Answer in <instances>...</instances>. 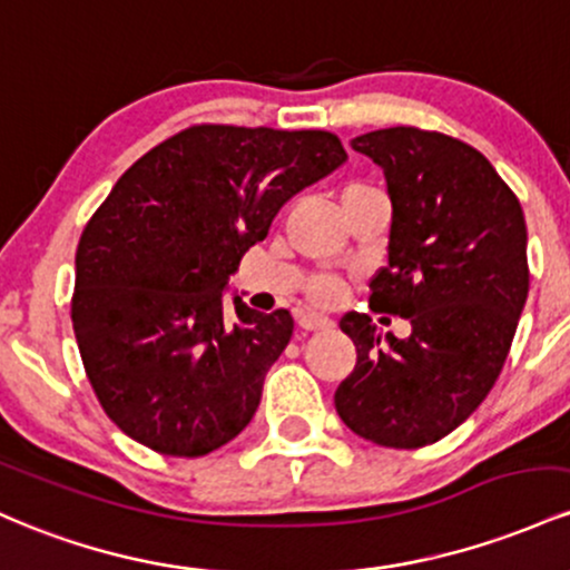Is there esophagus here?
I'll return each mask as SVG.
<instances>
[{"instance_id": "obj_1", "label": "esophagus", "mask_w": 570, "mask_h": 570, "mask_svg": "<svg viewBox=\"0 0 570 570\" xmlns=\"http://www.w3.org/2000/svg\"><path fill=\"white\" fill-rule=\"evenodd\" d=\"M298 325H302L304 331H328L331 325H334V320H328L325 315H315V312H309V315L298 317Z\"/></svg>"}]
</instances>
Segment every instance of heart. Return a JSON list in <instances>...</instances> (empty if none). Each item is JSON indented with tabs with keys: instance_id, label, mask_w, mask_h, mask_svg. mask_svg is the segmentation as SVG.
I'll return each instance as SVG.
<instances>
[{
	"instance_id": "obj_1",
	"label": "heart",
	"mask_w": 570,
	"mask_h": 570,
	"mask_svg": "<svg viewBox=\"0 0 570 570\" xmlns=\"http://www.w3.org/2000/svg\"><path fill=\"white\" fill-rule=\"evenodd\" d=\"M363 190H371V188L363 183H350L347 188H344L342 196L363 194ZM338 293H342V287H338V279H334V277H315L309 283V296L315 298L317 304H334L338 298Z\"/></svg>"
}]
</instances>
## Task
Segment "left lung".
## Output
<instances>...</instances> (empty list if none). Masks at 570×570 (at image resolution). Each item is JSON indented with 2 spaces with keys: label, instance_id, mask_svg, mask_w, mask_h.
<instances>
[{
  "label": "left lung",
  "instance_id": "8db88e82",
  "mask_svg": "<svg viewBox=\"0 0 570 570\" xmlns=\"http://www.w3.org/2000/svg\"><path fill=\"white\" fill-rule=\"evenodd\" d=\"M353 150L387 180V266L371 279V309L401 315L412 334H376L347 312L357 363L336 387L338 417L357 436L417 450L452 433L488 399L528 298V228L520 199L471 145L393 126Z\"/></svg>",
  "mask_w": 570,
  "mask_h": 570
}]
</instances>
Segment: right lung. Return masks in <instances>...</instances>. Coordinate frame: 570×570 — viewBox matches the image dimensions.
Here are the masks:
<instances>
[{"mask_svg":"<svg viewBox=\"0 0 570 570\" xmlns=\"http://www.w3.org/2000/svg\"><path fill=\"white\" fill-rule=\"evenodd\" d=\"M347 161L331 131L202 124L145 153L82 228L72 328L107 417L126 436L199 458L245 431L293 336L228 277L274 215Z\"/></svg>","mask_w":570,"mask_h":570,"instance_id":"1","label":"right lung"}]
</instances>
